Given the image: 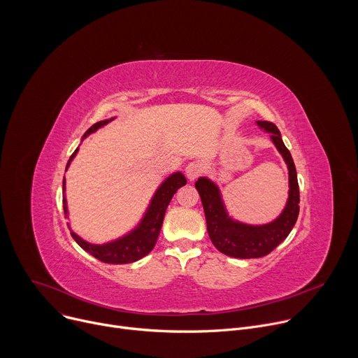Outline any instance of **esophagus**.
Wrapping results in <instances>:
<instances>
[{
    "label": "esophagus",
    "instance_id": "1",
    "mask_svg": "<svg viewBox=\"0 0 358 358\" xmlns=\"http://www.w3.org/2000/svg\"><path fill=\"white\" fill-rule=\"evenodd\" d=\"M202 173V167L199 163H189L187 167H185V176L188 180H195L199 174Z\"/></svg>",
    "mask_w": 358,
    "mask_h": 358
}]
</instances>
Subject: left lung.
Wrapping results in <instances>:
<instances>
[{
	"instance_id": "8db88e82",
	"label": "left lung",
	"mask_w": 358,
	"mask_h": 358,
	"mask_svg": "<svg viewBox=\"0 0 358 358\" xmlns=\"http://www.w3.org/2000/svg\"><path fill=\"white\" fill-rule=\"evenodd\" d=\"M257 124L265 131L272 133L271 138L289 170V198L283 213L275 221L265 225H248L234 221L224 207L217 184L207 177H201L195 182L203 213H206L208 235L214 246L228 257L239 259L266 257L282 241L286 239L299 217V184L290 151L286 148L280 137V131L273 123L259 120Z\"/></svg>"
}]
</instances>
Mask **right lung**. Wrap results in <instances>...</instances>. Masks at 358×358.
Instances as JSON below:
<instances>
[{
	"label": "right lung",
	"instance_id": "add662e5",
	"mask_svg": "<svg viewBox=\"0 0 358 358\" xmlns=\"http://www.w3.org/2000/svg\"><path fill=\"white\" fill-rule=\"evenodd\" d=\"M113 119L94 123L92 127L87 129L83 138L86 136H89L90 133H94L101 126L108 124ZM76 152H78V148L71 156L66 169L69 167L71 162L76 156ZM185 184H187V180L182 176V173L178 171V173L171 174L156 191L155 196H152L150 206L147 208V213H145L144 218L141 220V222L138 224V227H136V229H133L127 235H124L113 242H109L105 245H93V243H89V242L83 241L82 238H79L75 232H71V235L80 248H83L86 252H89L92 257H94L100 262L113 264V265L136 262V261L141 259L143 257H145V255L150 253V250L155 248L159 234H160V229H162V225H163V220H164L169 203H170L173 195L177 192V189ZM64 191H65V180H64ZM64 211L68 215L65 198H64Z\"/></svg>",
	"mask_w": 358,
	"mask_h": 358
}]
</instances>
